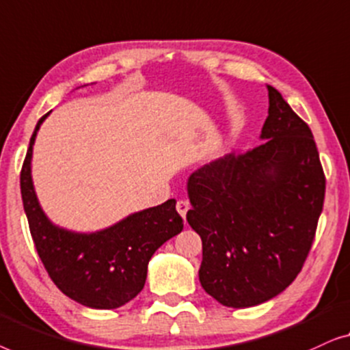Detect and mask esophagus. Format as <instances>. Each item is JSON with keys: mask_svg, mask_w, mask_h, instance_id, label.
I'll return each instance as SVG.
<instances>
[{"mask_svg": "<svg viewBox=\"0 0 350 350\" xmlns=\"http://www.w3.org/2000/svg\"><path fill=\"white\" fill-rule=\"evenodd\" d=\"M176 209H177V213L182 215V219H185V214L189 213V209H190V203L185 200H179L176 203Z\"/></svg>", "mask_w": 350, "mask_h": 350, "instance_id": "esophagus-1", "label": "esophagus"}]
</instances>
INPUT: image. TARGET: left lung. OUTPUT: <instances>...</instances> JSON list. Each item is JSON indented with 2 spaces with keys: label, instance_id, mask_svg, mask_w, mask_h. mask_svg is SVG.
Instances as JSON below:
<instances>
[{
  "label": "left lung",
  "instance_id": "left-lung-1",
  "mask_svg": "<svg viewBox=\"0 0 350 350\" xmlns=\"http://www.w3.org/2000/svg\"><path fill=\"white\" fill-rule=\"evenodd\" d=\"M262 144L189 177L187 222L203 241L200 282L228 308L274 298L301 271L325 198L311 128L268 85Z\"/></svg>",
  "mask_w": 350,
  "mask_h": 350
}]
</instances>
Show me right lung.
<instances>
[{"instance_id": "1", "label": "right lung", "mask_w": 350, "mask_h": 350, "mask_svg": "<svg viewBox=\"0 0 350 350\" xmlns=\"http://www.w3.org/2000/svg\"><path fill=\"white\" fill-rule=\"evenodd\" d=\"M47 116L34 128L21 173L23 209L34 247L53 284L66 297L88 308H120L144 287L147 265L155 250L184 228L176 200L128 215L96 233L58 228L42 213L31 180L34 137Z\"/></svg>"}]
</instances>
